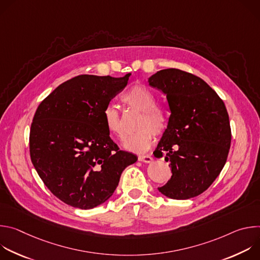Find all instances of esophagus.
Segmentation results:
<instances>
[{
  "label": "esophagus",
  "instance_id": "1",
  "mask_svg": "<svg viewBox=\"0 0 260 260\" xmlns=\"http://www.w3.org/2000/svg\"><path fill=\"white\" fill-rule=\"evenodd\" d=\"M139 161L145 162V164H151L153 161V158L149 155H140L139 156Z\"/></svg>",
  "mask_w": 260,
  "mask_h": 260
}]
</instances>
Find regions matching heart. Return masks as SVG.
Segmentation results:
<instances>
[{
	"mask_svg": "<svg viewBox=\"0 0 260 260\" xmlns=\"http://www.w3.org/2000/svg\"><path fill=\"white\" fill-rule=\"evenodd\" d=\"M122 102L141 113L137 124V133L124 140V147L129 151L144 152L149 149L154 141V135L162 136L169 126V116L166 111L156 106L154 94L142 85L132 86L122 96ZM103 121L107 131L114 137L122 139L123 128L118 110L108 105L103 111Z\"/></svg>",
	"mask_w": 260,
	"mask_h": 260,
	"instance_id": "heart-1",
	"label": "heart"
}]
</instances>
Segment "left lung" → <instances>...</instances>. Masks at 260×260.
<instances>
[{
    "label": "left lung",
    "mask_w": 260,
    "mask_h": 260,
    "mask_svg": "<svg viewBox=\"0 0 260 260\" xmlns=\"http://www.w3.org/2000/svg\"><path fill=\"white\" fill-rule=\"evenodd\" d=\"M152 87L167 94L169 126L154 156L170 162L172 176L159 192L187 200L206 191L223 169L232 142L225 105L202 78L179 69L158 71Z\"/></svg>",
    "instance_id": "left-lung-1"
}]
</instances>
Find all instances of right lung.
<instances>
[{"label": "right lung", "instance_id": "1", "mask_svg": "<svg viewBox=\"0 0 260 260\" xmlns=\"http://www.w3.org/2000/svg\"><path fill=\"white\" fill-rule=\"evenodd\" d=\"M129 76H76L37 108L29 131L30 160L45 186L64 204L87 210L105 203L123 170L138 160L119 149L103 121L105 107Z\"/></svg>", "mask_w": 260, "mask_h": 260}]
</instances>
